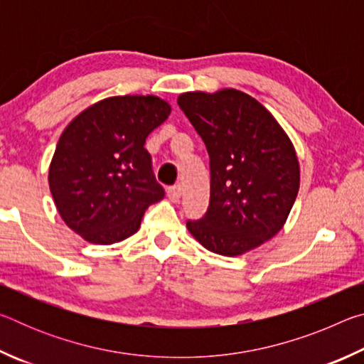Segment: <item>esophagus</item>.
I'll return each mask as SVG.
<instances>
[{
	"mask_svg": "<svg viewBox=\"0 0 364 364\" xmlns=\"http://www.w3.org/2000/svg\"><path fill=\"white\" fill-rule=\"evenodd\" d=\"M167 196L171 202H180L181 199V186H173L167 189Z\"/></svg>",
	"mask_w": 364,
	"mask_h": 364,
	"instance_id": "obj_1",
	"label": "esophagus"
}]
</instances>
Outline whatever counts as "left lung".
Wrapping results in <instances>:
<instances>
[{"label":"left lung","mask_w":364,"mask_h":364,"mask_svg":"<svg viewBox=\"0 0 364 364\" xmlns=\"http://www.w3.org/2000/svg\"><path fill=\"white\" fill-rule=\"evenodd\" d=\"M178 106L210 157V205L188 221L193 237L213 254L244 255L284 226L300 188L291 138L273 114L244 91H189Z\"/></svg>","instance_id":"obj_1"}]
</instances>
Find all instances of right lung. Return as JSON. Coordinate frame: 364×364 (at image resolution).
Listing matches in <instances>:
<instances>
[{
  "label": "right lung",
  "mask_w": 364,
  "mask_h": 364,
  "mask_svg": "<svg viewBox=\"0 0 364 364\" xmlns=\"http://www.w3.org/2000/svg\"><path fill=\"white\" fill-rule=\"evenodd\" d=\"M154 95L110 96L86 107L60 134L48 183L64 223L91 244L122 242L164 199L146 138L168 119Z\"/></svg>",
  "instance_id": "add662e5"
}]
</instances>
